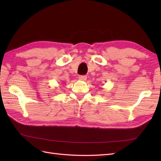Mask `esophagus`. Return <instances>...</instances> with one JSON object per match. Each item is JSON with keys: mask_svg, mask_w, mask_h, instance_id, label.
Wrapping results in <instances>:
<instances>
[{"mask_svg": "<svg viewBox=\"0 0 161 161\" xmlns=\"http://www.w3.org/2000/svg\"><path fill=\"white\" fill-rule=\"evenodd\" d=\"M79 79H80V80L85 81V80H86L87 77L86 76V75H80V76H79Z\"/></svg>", "mask_w": 161, "mask_h": 161, "instance_id": "34e87169", "label": "esophagus"}]
</instances>
